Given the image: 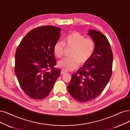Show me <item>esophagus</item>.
Segmentation results:
<instances>
[{"label": "esophagus", "instance_id": "34e87169", "mask_svg": "<svg viewBox=\"0 0 130 130\" xmlns=\"http://www.w3.org/2000/svg\"><path fill=\"white\" fill-rule=\"evenodd\" d=\"M66 73V71H65V70H61V74H65Z\"/></svg>", "mask_w": 130, "mask_h": 130}]
</instances>
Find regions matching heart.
Returning a JSON list of instances; mask_svg holds the SVG:
<instances>
[{
    "mask_svg": "<svg viewBox=\"0 0 130 130\" xmlns=\"http://www.w3.org/2000/svg\"><path fill=\"white\" fill-rule=\"evenodd\" d=\"M65 45L72 47L69 55L58 62V66L65 70H73L78 66L79 62L84 64L88 61L94 54L95 44L94 40L85 36L78 32H73L67 35L63 42L57 41L54 46V53L57 58L63 56Z\"/></svg>",
    "mask_w": 130,
    "mask_h": 130,
    "instance_id": "obj_1",
    "label": "heart"
}]
</instances>
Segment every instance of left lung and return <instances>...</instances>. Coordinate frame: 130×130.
Wrapping results in <instances>:
<instances>
[{
  "label": "left lung",
  "mask_w": 130,
  "mask_h": 130,
  "mask_svg": "<svg viewBox=\"0 0 130 130\" xmlns=\"http://www.w3.org/2000/svg\"><path fill=\"white\" fill-rule=\"evenodd\" d=\"M95 51L90 58L72 75L68 86L69 93L80 102L93 100L104 89L112 75L113 54L107 38L95 30H89Z\"/></svg>",
  "instance_id": "obj_1"
}]
</instances>
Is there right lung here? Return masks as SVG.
Masks as SVG:
<instances>
[{
	"mask_svg": "<svg viewBox=\"0 0 130 130\" xmlns=\"http://www.w3.org/2000/svg\"><path fill=\"white\" fill-rule=\"evenodd\" d=\"M60 28L44 26L33 29L17 47L14 71L23 92L34 100L50 94L60 70L57 64L54 46L60 36Z\"/></svg>",
	"mask_w": 130,
	"mask_h": 130,
	"instance_id": "obj_1",
	"label": "right lung"
}]
</instances>
